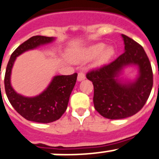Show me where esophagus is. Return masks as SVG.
Here are the masks:
<instances>
[{
    "label": "esophagus",
    "mask_w": 159,
    "mask_h": 159,
    "mask_svg": "<svg viewBox=\"0 0 159 159\" xmlns=\"http://www.w3.org/2000/svg\"><path fill=\"white\" fill-rule=\"evenodd\" d=\"M85 78V74H84L83 72H80V73H78V81H83L84 79Z\"/></svg>",
    "instance_id": "esophagus-1"
}]
</instances>
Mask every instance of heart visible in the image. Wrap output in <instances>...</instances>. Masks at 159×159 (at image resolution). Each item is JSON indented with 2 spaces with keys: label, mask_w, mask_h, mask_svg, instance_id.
I'll use <instances>...</instances> for the list:
<instances>
[{
  "label": "heart",
  "mask_w": 159,
  "mask_h": 159,
  "mask_svg": "<svg viewBox=\"0 0 159 159\" xmlns=\"http://www.w3.org/2000/svg\"><path fill=\"white\" fill-rule=\"evenodd\" d=\"M106 45L103 43H98L90 45L83 51L79 57L74 58V61H78L80 60H88V59L93 58L98 54V58L97 59L95 63L96 66H102L106 64L114 54V49L113 46H109L104 49Z\"/></svg>",
  "instance_id": "heart-1"
}]
</instances>
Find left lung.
<instances>
[{"label":"left lung","instance_id":"obj_1","mask_svg":"<svg viewBox=\"0 0 159 159\" xmlns=\"http://www.w3.org/2000/svg\"><path fill=\"white\" fill-rule=\"evenodd\" d=\"M125 52L108 65L89 71L86 78L93 82L95 110L104 118L121 119L137 114L146 104L153 87L151 65L144 49L121 34ZM139 66V75L133 83L118 79L125 66Z\"/></svg>","mask_w":159,"mask_h":159}]
</instances>
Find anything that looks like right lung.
Segmentation results:
<instances>
[{
  "mask_svg": "<svg viewBox=\"0 0 159 159\" xmlns=\"http://www.w3.org/2000/svg\"><path fill=\"white\" fill-rule=\"evenodd\" d=\"M53 38L34 36L19 45L10 57L5 75V89L7 98L16 112L29 121L49 123L58 120L67 109L70 96L77 81L78 74L55 76L52 81L41 94L28 98L19 94L10 83L12 68L16 57L30 49L50 43Z\"/></svg>",
  "mask_w": 159,
  "mask_h": 159,
  "instance_id": "right-lung-1",
  "label": "right lung"
}]
</instances>
